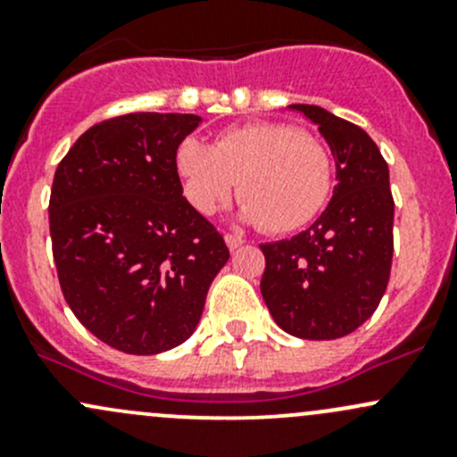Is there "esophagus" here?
Segmentation results:
<instances>
[{"instance_id":"esophagus-1","label":"esophagus","mask_w":457,"mask_h":457,"mask_svg":"<svg viewBox=\"0 0 457 457\" xmlns=\"http://www.w3.org/2000/svg\"><path fill=\"white\" fill-rule=\"evenodd\" d=\"M225 243H228L229 250H238L245 243V238H241L238 234H225Z\"/></svg>"}]
</instances>
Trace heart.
<instances>
[{
    "label": "heart",
    "mask_w": 457,
    "mask_h": 457,
    "mask_svg": "<svg viewBox=\"0 0 457 457\" xmlns=\"http://www.w3.org/2000/svg\"><path fill=\"white\" fill-rule=\"evenodd\" d=\"M186 199L210 216L237 190L241 216L265 232L301 229L322 210L331 190V156L316 137L287 123L229 128L214 145L186 137L177 147Z\"/></svg>",
    "instance_id": "heart-1"
}]
</instances>
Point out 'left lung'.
<instances>
[{"instance_id": "1", "label": "left lung", "mask_w": 457, "mask_h": 457, "mask_svg": "<svg viewBox=\"0 0 457 457\" xmlns=\"http://www.w3.org/2000/svg\"><path fill=\"white\" fill-rule=\"evenodd\" d=\"M316 123L336 159L329 205L312 228L261 245V294L280 329L305 340L352 334L376 312L394 256L389 168L362 128L307 104L289 105Z\"/></svg>"}]
</instances>
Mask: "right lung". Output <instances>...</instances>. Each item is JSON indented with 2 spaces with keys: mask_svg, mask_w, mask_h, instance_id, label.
Listing matches in <instances>:
<instances>
[{
  "mask_svg": "<svg viewBox=\"0 0 457 457\" xmlns=\"http://www.w3.org/2000/svg\"><path fill=\"white\" fill-rule=\"evenodd\" d=\"M196 114L130 112L87 128L50 190V238L72 314L110 347L168 352L199 325L229 250L183 196L177 147Z\"/></svg>",
  "mask_w": 457,
  "mask_h": 457,
  "instance_id": "1",
  "label": "right lung"
}]
</instances>
